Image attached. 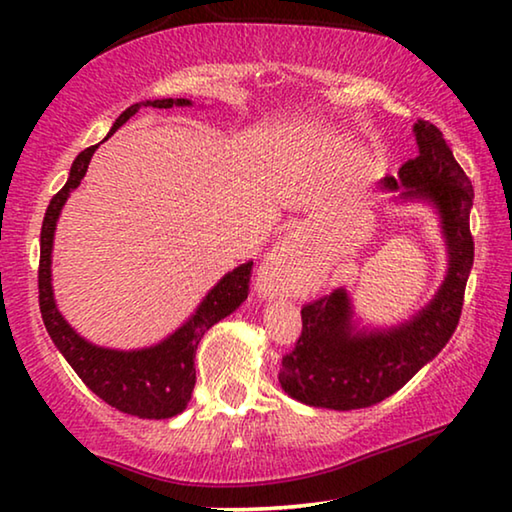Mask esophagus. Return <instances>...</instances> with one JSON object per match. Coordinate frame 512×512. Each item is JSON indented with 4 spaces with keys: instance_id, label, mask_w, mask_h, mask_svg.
I'll return each mask as SVG.
<instances>
[{
    "instance_id": "34e87169",
    "label": "esophagus",
    "mask_w": 512,
    "mask_h": 512,
    "mask_svg": "<svg viewBox=\"0 0 512 512\" xmlns=\"http://www.w3.org/2000/svg\"><path fill=\"white\" fill-rule=\"evenodd\" d=\"M293 255H296V244H293V239L280 241V244L271 250V255L266 257V264L262 268V273H259V289L264 293L284 291L291 273Z\"/></svg>"
}]
</instances>
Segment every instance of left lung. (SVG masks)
I'll return each instance as SVG.
<instances>
[{"mask_svg": "<svg viewBox=\"0 0 512 512\" xmlns=\"http://www.w3.org/2000/svg\"><path fill=\"white\" fill-rule=\"evenodd\" d=\"M413 133L418 158L404 162L397 178L386 176L379 187L397 192L404 201L420 198L436 207L449 255L445 282L436 298L411 320L375 332L352 325L345 289L302 307L300 339L282 357L277 375L284 393L302 404L352 411L386 400L445 348L461 318L474 262L470 232L474 189L436 126L418 119Z\"/></svg>", "mask_w": 512, "mask_h": 512, "instance_id": "obj_1", "label": "left lung"}]
</instances>
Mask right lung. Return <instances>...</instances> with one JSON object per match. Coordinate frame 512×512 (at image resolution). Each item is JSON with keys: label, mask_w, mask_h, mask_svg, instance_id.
Segmentation results:
<instances>
[{"label": "right lung", "mask_w": 512, "mask_h": 512, "mask_svg": "<svg viewBox=\"0 0 512 512\" xmlns=\"http://www.w3.org/2000/svg\"><path fill=\"white\" fill-rule=\"evenodd\" d=\"M173 108V106H192L189 99H155L133 103L126 108L112 124L110 135L124 126L140 108ZM108 135V137H110ZM106 137V140H108ZM99 144L81 151L69 169V178L65 187L51 198L45 212L40 232V268H38V300L40 314L45 320V327L60 354L74 368L76 375L83 379V384L94 395H99L103 402L115 406L121 413L137 415L146 420H164L183 413L187 402L192 400V391L196 384L194 357L196 348L201 343L203 334L221 318L230 316L241 302L248 298V284L253 262L237 266L230 271L216 287L207 293L201 305L187 320L183 327L167 336L162 343L151 345L142 350H110L99 348L85 341L72 329V325L60 316L51 289V248H54L56 221L63 210L65 201L72 194V189L81 185V180L88 171L94 151Z\"/></svg>", "instance_id": "right-lung-1"}]
</instances>
